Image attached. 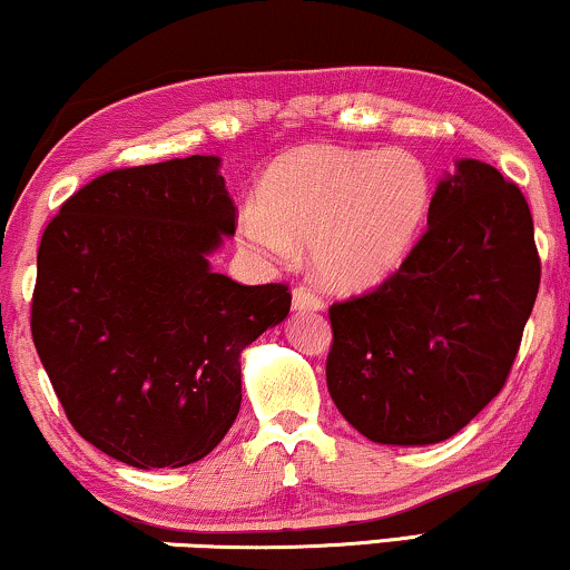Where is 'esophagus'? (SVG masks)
<instances>
[{
  "label": "esophagus",
  "instance_id": "1",
  "mask_svg": "<svg viewBox=\"0 0 570 570\" xmlns=\"http://www.w3.org/2000/svg\"><path fill=\"white\" fill-rule=\"evenodd\" d=\"M293 308L295 311H322L324 301L316 291H311L308 285H298L293 291Z\"/></svg>",
  "mask_w": 570,
  "mask_h": 570
}]
</instances>
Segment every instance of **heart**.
Masks as SVG:
<instances>
[{
	"mask_svg": "<svg viewBox=\"0 0 570 570\" xmlns=\"http://www.w3.org/2000/svg\"><path fill=\"white\" fill-rule=\"evenodd\" d=\"M428 207L431 176L412 153L316 145L272 163L240 236L272 262H291L295 244H311L322 283L361 291L400 267Z\"/></svg>",
	"mask_w": 570,
	"mask_h": 570,
	"instance_id": "1",
	"label": "heart"
}]
</instances>
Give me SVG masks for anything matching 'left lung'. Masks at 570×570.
Instances as JSON below:
<instances>
[{"instance_id": "8db88e82", "label": "left lung", "mask_w": 570, "mask_h": 570, "mask_svg": "<svg viewBox=\"0 0 570 570\" xmlns=\"http://www.w3.org/2000/svg\"><path fill=\"white\" fill-rule=\"evenodd\" d=\"M540 272L519 186L488 163L459 160L400 269L332 303L326 386L337 410L376 443L451 439L509 379Z\"/></svg>"}]
</instances>
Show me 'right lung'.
Returning a JSON list of instances; mask_svg holds the SVG:
<instances>
[{
    "label": "right lung",
    "instance_id": "add662e5",
    "mask_svg": "<svg viewBox=\"0 0 570 570\" xmlns=\"http://www.w3.org/2000/svg\"><path fill=\"white\" fill-rule=\"evenodd\" d=\"M220 158L119 168L46 225L30 332L77 433L124 464L207 456L240 407V353L283 322V283L240 285L207 256L236 233Z\"/></svg>",
    "mask_w": 570,
    "mask_h": 570
}]
</instances>
